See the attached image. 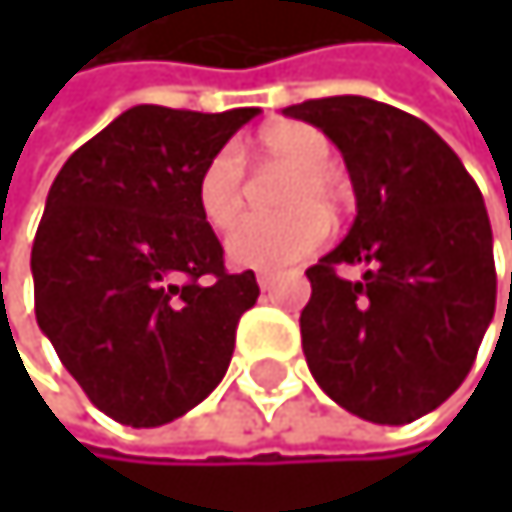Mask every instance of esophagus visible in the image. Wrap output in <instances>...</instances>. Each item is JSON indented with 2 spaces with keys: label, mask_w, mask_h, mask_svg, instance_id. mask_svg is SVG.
Listing matches in <instances>:
<instances>
[{
  "label": "esophagus",
  "mask_w": 512,
  "mask_h": 512,
  "mask_svg": "<svg viewBox=\"0 0 512 512\" xmlns=\"http://www.w3.org/2000/svg\"><path fill=\"white\" fill-rule=\"evenodd\" d=\"M258 285H261V291H270L276 285V273H258Z\"/></svg>",
  "instance_id": "esophagus-1"
}]
</instances>
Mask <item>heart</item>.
Listing matches in <instances>:
<instances>
[{
	"mask_svg": "<svg viewBox=\"0 0 512 512\" xmlns=\"http://www.w3.org/2000/svg\"><path fill=\"white\" fill-rule=\"evenodd\" d=\"M258 150L270 165L288 171L279 218H245L227 236V258L245 270H282L307 258L328 236V219L341 211L344 187L331 171V141L307 122H279L261 131ZM245 162L236 147H221L196 181V205L202 221L227 230L242 211ZM325 210L324 215L321 211Z\"/></svg>",
	"mask_w": 512,
	"mask_h": 512,
	"instance_id": "obj_1",
	"label": "heart"
}]
</instances>
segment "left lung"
<instances>
[{
	"label": "left lung",
	"instance_id": "1",
	"mask_svg": "<svg viewBox=\"0 0 512 512\" xmlns=\"http://www.w3.org/2000/svg\"><path fill=\"white\" fill-rule=\"evenodd\" d=\"M282 113L331 137L356 193L347 239L307 270V365L353 415L411 424L464 384L495 316L482 193L427 122L390 104L341 94ZM341 263H365L363 282L344 280Z\"/></svg>",
	"mask_w": 512,
	"mask_h": 512
}]
</instances>
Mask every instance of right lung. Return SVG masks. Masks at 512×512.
I'll return each mask as SVG.
<instances>
[{
  "instance_id": "obj_1",
  "label": "right lung",
  "mask_w": 512,
  "mask_h": 512,
  "mask_svg": "<svg viewBox=\"0 0 512 512\" xmlns=\"http://www.w3.org/2000/svg\"><path fill=\"white\" fill-rule=\"evenodd\" d=\"M254 116L131 107L48 190L30 258L36 322L119 424H168L227 375L239 316L261 288L251 270L227 273L196 181Z\"/></svg>"
}]
</instances>
